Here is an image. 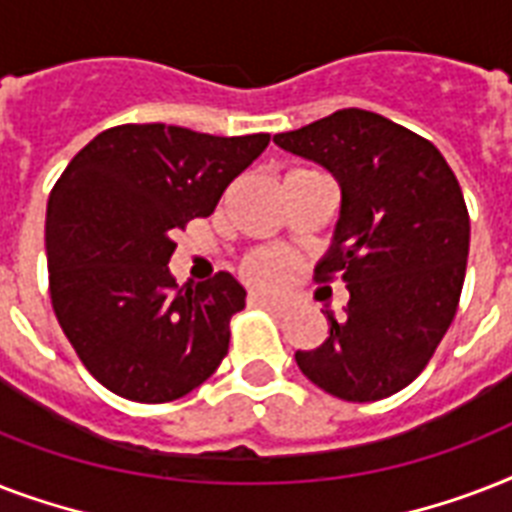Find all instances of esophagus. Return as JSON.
Segmentation results:
<instances>
[{
	"mask_svg": "<svg viewBox=\"0 0 512 512\" xmlns=\"http://www.w3.org/2000/svg\"><path fill=\"white\" fill-rule=\"evenodd\" d=\"M249 303L260 305V308H268L273 313H284L289 308V300L284 297H271V295H249Z\"/></svg>",
	"mask_w": 512,
	"mask_h": 512,
	"instance_id": "esophagus-1",
	"label": "esophagus"
}]
</instances>
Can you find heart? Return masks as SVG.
Listing matches in <instances>:
<instances>
[{
  "label": "heart",
  "mask_w": 512,
  "mask_h": 512,
  "mask_svg": "<svg viewBox=\"0 0 512 512\" xmlns=\"http://www.w3.org/2000/svg\"><path fill=\"white\" fill-rule=\"evenodd\" d=\"M289 175H292V172H289ZM289 273H292L289 257L276 252V249H257V252L244 257V263H241V276H244L249 284H255V287H279V284L287 281Z\"/></svg>",
  "instance_id": "1"
}]
</instances>
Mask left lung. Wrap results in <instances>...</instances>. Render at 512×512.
Returning <instances> with one entry per match:
<instances>
[{
	"instance_id": "obj_1",
	"label": "left lung",
	"mask_w": 512,
	"mask_h": 512,
	"mask_svg": "<svg viewBox=\"0 0 512 512\" xmlns=\"http://www.w3.org/2000/svg\"><path fill=\"white\" fill-rule=\"evenodd\" d=\"M273 143L327 167L342 204L316 281L337 273L350 300L329 337L297 350L300 372L342 401H380L428 366L460 303L470 249L462 188L430 140L385 116L342 108Z\"/></svg>"
}]
</instances>
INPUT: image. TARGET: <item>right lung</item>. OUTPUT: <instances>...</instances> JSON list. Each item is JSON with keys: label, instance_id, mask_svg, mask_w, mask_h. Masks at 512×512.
Wrapping results in <instances>:
<instances>
[{"label": "right lung", "instance_id": "1", "mask_svg": "<svg viewBox=\"0 0 512 512\" xmlns=\"http://www.w3.org/2000/svg\"><path fill=\"white\" fill-rule=\"evenodd\" d=\"M271 135L217 138L172 124H119L71 159L47 201L52 311L111 393L164 404L199 388L228 353L244 287L215 273L177 287L172 233L209 217Z\"/></svg>", "mask_w": 512, "mask_h": 512}]
</instances>
